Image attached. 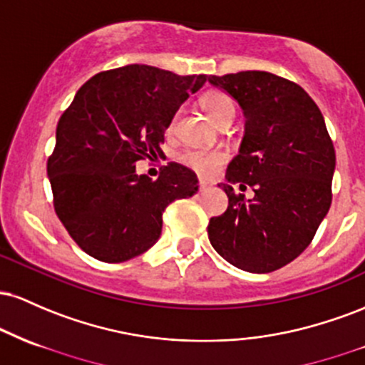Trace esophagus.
<instances>
[{
	"mask_svg": "<svg viewBox=\"0 0 365 365\" xmlns=\"http://www.w3.org/2000/svg\"><path fill=\"white\" fill-rule=\"evenodd\" d=\"M209 188H212V183L207 182V180H200L199 182V190L200 192H206Z\"/></svg>",
	"mask_w": 365,
	"mask_h": 365,
	"instance_id": "obj_1",
	"label": "esophagus"
}]
</instances>
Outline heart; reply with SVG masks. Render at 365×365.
Here are the masks:
<instances>
[{"instance_id":"b5f03b06","label":"heart","mask_w":365,"mask_h":365,"mask_svg":"<svg viewBox=\"0 0 365 365\" xmlns=\"http://www.w3.org/2000/svg\"><path fill=\"white\" fill-rule=\"evenodd\" d=\"M200 106L202 110L206 111V115L215 121L216 125H221L226 120H233L235 116V104H233L232 98L228 94L221 91H211L207 94L202 96L200 99ZM177 121H178V115H173V118L170 120L168 128L166 132L173 133L175 128H177ZM226 154L223 150H195V149H188L185 153L180 154V161L183 165L188 166L190 170H194L195 173L202 175V177H209L215 171L220 168L221 165L225 163Z\"/></svg>"}]
</instances>
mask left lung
I'll list each match as a JSON object with an SVG mask.
<instances>
[{"instance_id": "obj_1", "label": "left lung", "mask_w": 365, "mask_h": 365, "mask_svg": "<svg viewBox=\"0 0 365 365\" xmlns=\"http://www.w3.org/2000/svg\"><path fill=\"white\" fill-rule=\"evenodd\" d=\"M242 108L245 132L221 188L225 215L211 217L207 235L225 261L271 273L311 244L331 206L336 156L322 113L302 87L269 72H238L207 78ZM255 188L252 200L231 185Z\"/></svg>"}]
</instances>
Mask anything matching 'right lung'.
<instances>
[{
	"label": "right lung",
	"mask_w": 365,
	"mask_h": 365,
	"mask_svg": "<svg viewBox=\"0 0 365 365\" xmlns=\"http://www.w3.org/2000/svg\"><path fill=\"white\" fill-rule=\"evenodd\" d=\"M207 81L149 65H127L89 78L56 127L48 159L54 211L83 252L123 262L161 237L163 212L199 190L187 166L168 163L158 180L135 163L161 156L170 120Z\"/></svg>",
	"instance_id": "add662e5"
}]
</instances>
